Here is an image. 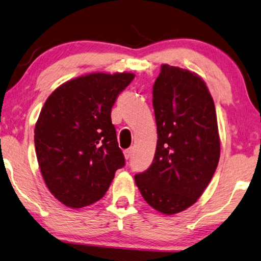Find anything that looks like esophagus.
<instances>
[{"label": "esophagus", "instance_id": "esophagus-1", "mask_svg": "<svg viewBox=\"0 0 261 261\" xmlns=\"http://www.w3.org/2000/svg\"><path fill=\"white\" fill-rule=\"evenodd\" d=\"M123 154H124V158L127 159H129L130 158V155H132V148H127V149H124L123 150Z\"/></svg>", "mask_w": 261, "mask_h": 261}]
</instances>
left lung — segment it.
<instances>
[{
  "mask_svg": "<svg viewBox=\"0 0 261 261\" xmlns=\"http://www.w3.org/2000/svg\"><path fill=\"white\" fill-rule=\"evenodd\" d=\"M153 107L155 155L134 179L149 206L171 215L195 203L212 180L220 158L217 113L202 79L169 65L153 86Z\"/></svg>",
  "mask_w": 261,
  "mask_h": 261,
  "instance_id": "1",
  "label": "left lung"
}]
</instances>
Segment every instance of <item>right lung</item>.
I'll return each instance as SVG.
<instances>
[{"label":"right lung","instance_id":"add662e5","mask_svg":"<svg viewBox=\"0 0 261 261\" xmlns=\"http://www.w3.org/2000/svg\"><path fill=\"white\" fill-rule=\"evenodd\" d=\"M132 73H93L67 81L47 99L34 130L37 161L50 193L71 208L106 194L124 166L111 113Z\"/></svg>","mask_w":261,"mask_h":261}]
</instances>
